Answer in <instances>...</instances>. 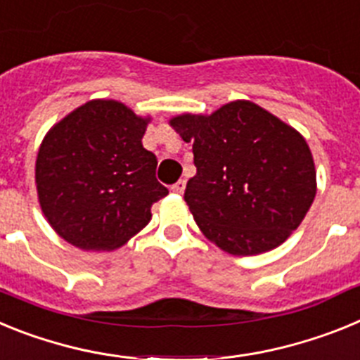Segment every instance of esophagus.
I'll use <instances>...</instances> for the list:
<instances>
[{"mask_svg":"<svg viewBox=\"0 0 360 360\" xmlns=\"http://www.w3.org/2000/svg\"><path fill=\"white\" fill-rule=\"evenodd\" d=\"M184 189H186V180H178L174 186H171V191H173L174 195H182Z\"/></svg>","mask_w":360,"mask_h":360,"instance_id":"obj_1","label":"esophagus"}]
</instances>
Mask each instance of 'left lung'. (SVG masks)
Returning a JSON list of instances; mask_svg holds the SVG:
<instances>
[{
  "label": "left lung",
  "mask_w": 360,
  "mask_h": 360,
  "mask_svg": "<svg viewBox=\"0 0 360 360\" xmlns=\"http://www.w3.org/2000/svg\"><path fill=\"white\" fill-rule=\"evenodd\" d=\"M169 124L193 142L196 174L184 200L207 240L232 256H256L299 227L317 191L301 133L250 101Z\"/></svg>",
  "instance_id": "1"
}]
</instances>
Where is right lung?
Returning a JSON list of instances; mask_svg holds the SVG:
<instances>
[{
    "mask_svg": "<svg viewBox=\"0 0 360 360\" xmlns=\"http://www.w3.org/2000/svg\"><path fill=\"white\" fill-rule=\"evenodd\" d=\"M149 117L95 98L53 126L41 142L36 186L53 231L82 250H115L151 219L167 196L157 157L142 146Z\"/></svg>",
    "mask_w": 360,
    "mask_h": 360,
    "instance_id": "obj_1",
    "label": "right lung"
}]
</instances>
